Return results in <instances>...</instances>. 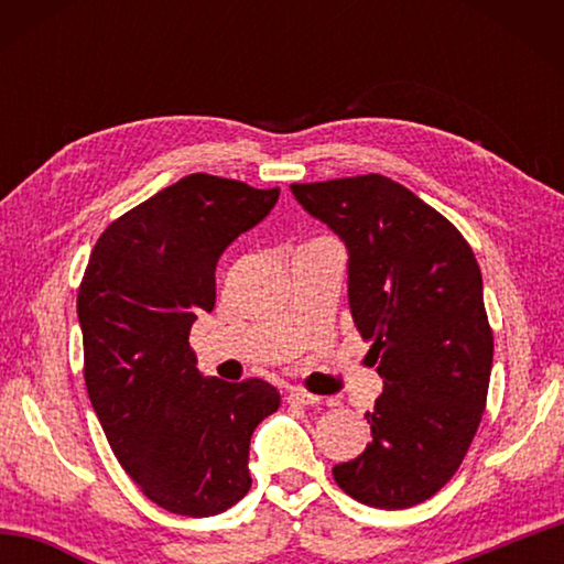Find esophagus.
I'll return each mask as SVG.
<instances>
[{"label": "esophagus", "mask_w": 564, "mask_h": 564, "mask_svg": "<svg viewBox=\"0 0 564 564\" xmlns=\"http://www.w3.org/2000/svg\"><path fill=\"white\" fill-rule=\"evenodd\" d=\"M289 403H293V405H316V403H321V395H313V393H308V390H291L289 393Z\"/></svg>", "instance_id": "1"}]
</instances>
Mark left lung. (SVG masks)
<instances>
[{
	"label": "left lung",
	"mask_w": 564,
	"mask_h": 564,
	"mask_svg": "<svg viewBox=\"0 0 564 564\" xmlns=\"http://www.w3.org/2000/svg\"><path fill=\"white\" fill-rule=\"evenodd\" d=\"M291 191L348 248L350 313L383 378L366 413L373 441L333 477L370 508H413L460 467L488 400L492 330L480 265L443 214L388 176Z\"/></svg>",
	"instance_id": "1"
}]
</instances>
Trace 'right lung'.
Returning <instances> with one entry per match:
<instances>
[{
  "label": "right lung",
  "instance_id": "right-lung-1",
  "mask_svg": "<svg viewBox=\"0 0 564 564\" xmlns=\"http://www.w3.org/2000/svg\"><path fill=\"white\" fill-rule=\"evenodd\" d=\"M281 188L191 174L109 224L76 295L84 380L113 455L159 508L208 518L251 488L248 445L281 405L261 378H204L188 333L216 303V263Z\"/></svg>",
  "mask_w": 564,
  "mask_h": 564
}]
</instances>
